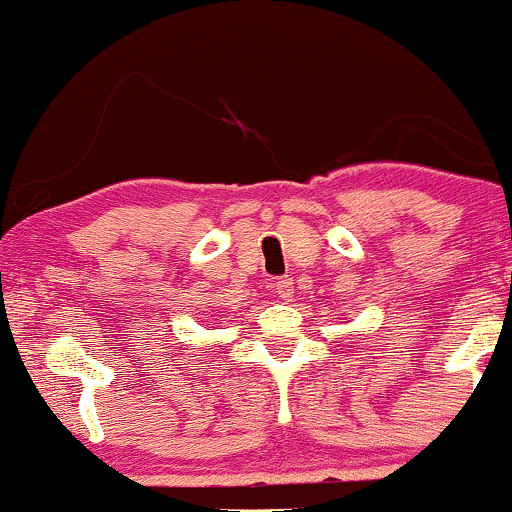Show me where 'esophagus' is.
Returning a JSON list of instances; mask_svg holds the SVG:
<instances>
[{
  "label": "esophagus",
  "mask_w": 512,
  "mask_h": 512,
  "mask_svg": "<svg viewBox=\"0 0 512 512\" xmlns=\"http://www.w3.org/2000/svg\"><path fill=\"white\" fill-rule=\"evenodd\" d=\"M276 298H281V301H291L293 298V279L289 276H281V279H276V284L272 286Z\"/></svg>",
  "instance_id": "obj_1"
}]
</instances>
